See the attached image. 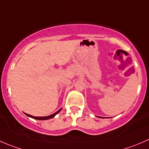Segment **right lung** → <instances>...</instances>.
<instances>
[{
  "mask_svg": "<svg viewBox=\"0 0 149 149\" xmlns=\"http://www.w3.org/2000/svg\"><path fill=\"white\" fill-rule=\"evenodd\" d=\"M60 110H61V109L60 110H58L57 112H56L55 113H54V114L50 115V116H45V117H34V116H31V115L26 114V115L27 116H29V117H31V118H34V119H37V120H47V119H50V118H52L54 117V116H56V115L57 114V113H59Z\"/></svg>",
  "mask_w": 149,
  "mask_h": 149,
  "instance_id": "obj_1",
  "label": "right lung"
}]
</instances>
